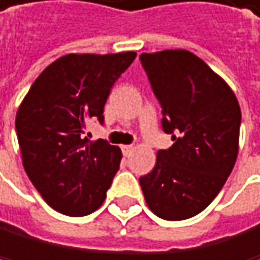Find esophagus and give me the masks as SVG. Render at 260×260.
Segmentation results:
<instances>
[{"mask_svg": "<svg viewBox=\"0 0 260 260\" xmlns=\"http://www.w3.org/2000/svg\"><path fill=\"white\" fill-rule=\"evenodd\" d=\"M121 150H123V155L124 157H131V153L134 152V147H133V145H123V147H121Z\"/></svg>", "mask_w": 260, "mask_h": 260, "instance_id": "esophagus-1", "label": "esophagus"}]
</instances>
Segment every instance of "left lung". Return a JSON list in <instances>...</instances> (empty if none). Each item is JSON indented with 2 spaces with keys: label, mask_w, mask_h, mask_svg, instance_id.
<instances>
[{
  "label": "left lung",
  "mask_w": 260,
  "mask_h": 260,
  "mask_svg": "<svg viewBox=\"0 0 260 260\" xmlns=\"http://www.w3.org/2000/svg\"><path fill=\"white\" fill-rule=\"evenodd\" d=\"M141 64L161 107L173 145L139 178L147 206L163 220H186L215 199L238 155L241 110L232 89L186 50L142 53Z\"/></svg>",
  "instance_id": "obj_1"
}]
</instances>
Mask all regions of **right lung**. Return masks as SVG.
Masks as SVG:
<instances>
[{"label": "right lung", "instance_id": "1", "mask_svg": "<svg viewBox=\"0 0 260 260\" xmlns=\"http://www.w3.org/2000/svg\"><path fill=\"white\" fill-rule=\"evenodd\" d=\"M134 59V51L66 54L37 77L17 110L25 173L45 202L64 215L97 210L119 168L121 150L105 139L92 142L85 124H103L111 87Z\"/></svg>", "mask_w": 260, "mask_h": 260}]
</instances>
